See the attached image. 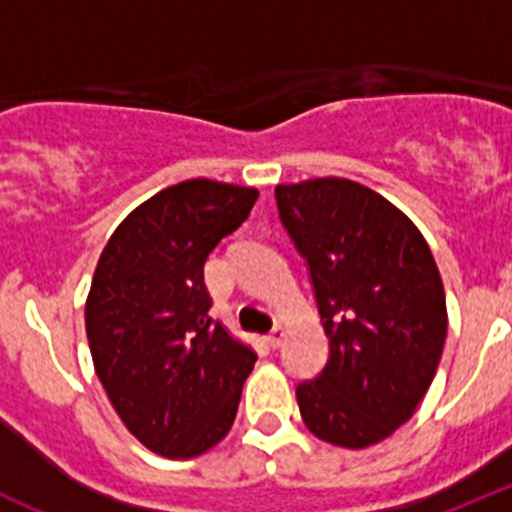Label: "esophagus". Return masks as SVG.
<instances>
[{
    "mask_svg": "<svg viewBox=\"0 0 512 512\" xmlns=\"http://www.w3.org/2000/svg\"><path fill=\"white\" fill-rule=\"evenodd\" d=\"M266 341H269L271 348L282 346V341H284V328H282V325H277V328L271 330L269 336H266Z\"/></svg>",
    "mask_w": 512,
    "mask_h": 512,
    "instance_id": "esophagus-1",
    "label": "esophagus"
}]
</instances>
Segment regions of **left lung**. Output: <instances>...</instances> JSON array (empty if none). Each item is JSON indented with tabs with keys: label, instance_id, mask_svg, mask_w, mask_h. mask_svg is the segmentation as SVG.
Here are the masks:
<instances>
[{
	"label": "left lung",
	"instance_id": "1",
	"mask_svg": "<svg viewBox=\"0 0 512 512\" xmlns=\"http://www.w3.org/2000/svg\"><path fill=\"white\" fill-rule=\"evenodd\" d=\"M279 217L310 266L330 356L297 387L307 431L369 449L413 418L436 377L449 312L418 225L341 176L277 184Z\"/></svg>",
	"mask_w": 512,
	"mask_h": 512
}]
</instances>
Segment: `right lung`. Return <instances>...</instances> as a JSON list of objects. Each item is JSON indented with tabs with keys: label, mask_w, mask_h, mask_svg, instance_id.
I'll use <instances>...</instances> for the list:
<instances>
[{
	"label": "right lung",
	"mask_w": 512,
	"mask_h": 512,
	"mask_svg": "<svg viewBox=\"0 0 512 512\" xmlns=\"http://www.w3.org/2000/svg\"><path fill=\"white\" fill-rule=\"evenodd\" d=\"M259 189L187 179L135 207L102 248L84 305L94 372L130 433L169 459L228 436L256 351L210 320L205 261Z\"/></svg>",
	"instance_id": "add662e5"
}]
</instances>
